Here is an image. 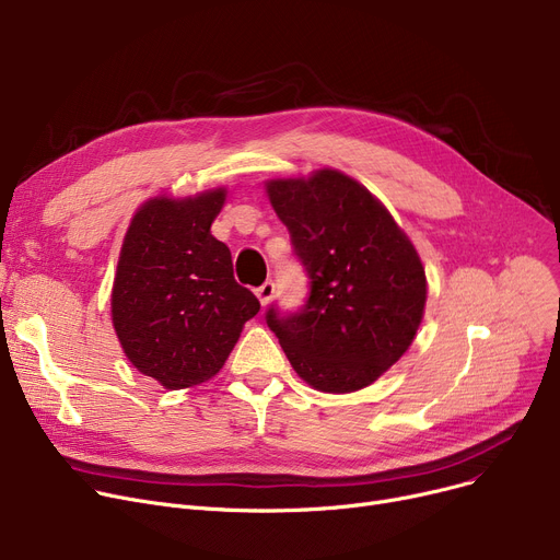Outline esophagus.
I'll return each mask as SVG.
<instances>
[{
  "instance_id": "obj_1",
  "label": "esophagus",
  "mask_w": 560,
  "mask_h": 560,
  "mask_svg": "<svg viewBox=\"0 0 560 560\" xmlns=\"http://www.w3.org/2000/svg\"><path fill=\"white\" fill-rule=\"evenodd\" d=\"M272 295H275V283H272V281H265L262 285H258V288H256V298L260 300V304H262V306H268V304H270Z\"/></svg>"
}]
</instances>
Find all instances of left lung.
<instances>
[{
	"mask_svg": "<svg viewBox=\"0 0 560 560\" xmlns=\"http://www.w3.org/2000/svg\"><path fill=\"white\" fill-rule=\"evenodd\" d=\"M268 197L308 275L298 313H265L290 365L322 393H354L413 342L427 304L422 260L365 186L338 170L272 179Z\"/></svg>",
	"mask_w": 560,
	"mask_h": 560,
	"instance_id": "8db88e82",
	"label": "left lung"
}]
</instances>
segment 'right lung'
<instances>
[{
	"label": "right lung",
	"instance_id": "add662e5",
	"mask_svg": "<svg viewBox=\"0 0 560 560\" xmlns=\"http://www.w3.org/2000/svg\"><path fill=\"white\" fill-rule=\"evenodd\" d=\"M226 190L154 197L131 220L113 281V327L138 372L167 390L220 372L260 304L233 279L231 252L213 238Z\"/></svg>",
	"mask_w": 560,
	"mask_h": 560
}]
</instances>
